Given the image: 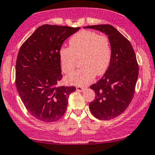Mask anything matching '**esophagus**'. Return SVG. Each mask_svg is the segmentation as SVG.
<instances>
[{
  "instance_id": "esophagus-1",
  "label": "esophagus",
  "mask_w": 155,
  "mask_h": 155,
  "mask_svg": "<svg viewBox=\"0 0 155 155\" xmlns=\"http://www.w3.org/2000/svg\"><path fill=\"white\" fill-rule=\"evenodd\" d=\"M76 89H77L78 91L82 92L85 90V88H83V87H82V86H77L76 87Z\"/></svg>"
}]
</instances>
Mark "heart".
<instances>
[{"instance_id": "1", "label": "heart", "mask_w": 155, "mask_h": 155, "mask_svg": "<svg viewBox=\"0 0 155 155\" xmlns=\"http://www.w3.org/2000/svg\"><path fill=\"white\" fill-rule=\"evenodd\" d=\"M59 57L65 73L72 72L78 58H81L82 68L68 74L66 81L69 84L86 86L93 81L95 74L101 75L108 68L111 59L110 41L106 36L94 31H79L69 39V48L62 47L59 50Z\"/></svg>"}]
</instances>
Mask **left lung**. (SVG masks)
Segmentation results:
<instances>
[{
  "label": "left lung",
  "mask_w": 155,
  "mask_h": 155,
  "mask_svg": "<svg viewBox=\"0 0 155 155\" xmlns=\"http://www.w3.org/2000/svg\"><path fill=\"white\" fill-rule=\"evenodd\" d=\"M83 28L104 33L110 41V64L102 78L90 86L95 92V98L89 103V108L97 119H114L124 113L134 96L138 76L135 53L128 39L112 25H88Z\"/></svg>",
  "instance_id": "8db88e82"
}]
</instances>
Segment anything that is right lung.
Wrapping results in <instances>:
<instances>
[{
	"label": "right lung",
	"instance_id": "obj_1",
	"mask_svg": "<svg viewBox=\"0 0 155 155\" xmlns=\"http://www.w3.org/2000/svg\"><path fill=\"white\" fill-rule=\"evenodd\" d=\"M80 28L43 25L19 50L16 61V87L28 111L45 122L60 119L67 110L74 86L58 84L63 76L59 50Z\"/></svg>",
	"mask_w": 155,
	"mask_h": 155
}]
</instances>
